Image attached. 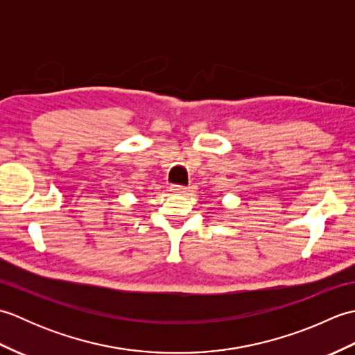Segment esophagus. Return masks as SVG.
<instances>
[{"mask_svg":"<svg viewBox=\"0 0 355 355\" xmlns=\"http://www.w3.org/2000/svg\"><path fill=\"white\" fill-rule=\"evenodd\" d=\"M171 192L172 193H178V195H184L187 192L186 186H180V184H172L171 186Z\"/></svg>","mask_w":355,"mask_h":355,"instance_id":"34e87169","label":"esophagus"}]
</instances>
